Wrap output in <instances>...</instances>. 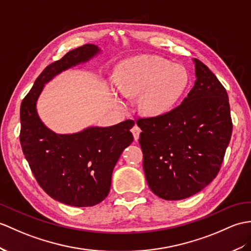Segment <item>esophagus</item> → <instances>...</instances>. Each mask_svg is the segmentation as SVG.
<instances>
[{
  "label": "esophagus",
  "mask_w": 251,
  "mask_h": 251,
  "mask_svg": "<svg viewBox=\"0 0 251 251\" xmlns=\"http://www.w3.org/2000/svg\"><path fill=\"white\" fill-rule=\"evenodd\" d=\"M131 132H132V135H133V138H135V140L136 141H138V139H139V136H140V132H141V129H140V127H138L137 125H135L132 127V129H131Z\"/></svg>",
  "instance_id": "1"
}]
</instances>
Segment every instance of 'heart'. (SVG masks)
Here are the masks:
<instances>
[{
  "label": "heart",
  "mask_w": 251,
  "mask_h": 251,
  "mask_svg": "<svg viewBox=\"0 0 251 251\" xmlns=\"http://www.w3.org/2000/svg\"><path fill=\"white\" fill-rule=\"evenodd\" d=\"M189 77L178 64L158 56L128 60L116 69L115 83L126 97L139 95V108L148 116L170 112L188 86Z\"/></svg>",
  "instance_id": "heart-1"
}]
</instances>
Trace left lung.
Masks as SVG:
<instances>
[{
    "label": "left lung",
    "instance_id": "obj_1",
    "mask_svg": "<svg viewBox=\"0 0 251 251\" xmlns=\"http://www.w3.org/2000/svg\"><path fill=\"white\" fill-rule=\"evenodd\" d=\"M195 64L196 81L182 103L137 121L149 187L165 200L194 196L216 177L228 148L232 121L228 94L208 67Z\"/></svg>",
    "mask_w": 251,
    "mask_h": 251
}]
</instances>
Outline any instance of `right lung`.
<instances>
[{"mask_svg": "<svg viewBox=\"0 0 251 251\" xmlns=\"http://www.w3.org/2000/svg\"><path fill=\"white\" fill-rule=\"evenodd\" d=\"M101 52L87 44L51 63L38 75L21 102L20 142L35 178L52 199L77 207L93 206L106 199L114 166L133 141L135 122L126 120L108 126H89L74 133H56L37 112L45 84L55 75L92 60Z\"/></svg>", "mask_w": 251, "mask_h": 251, "instance_id": "obj_1", "label": "right lung"}]
</instances>
